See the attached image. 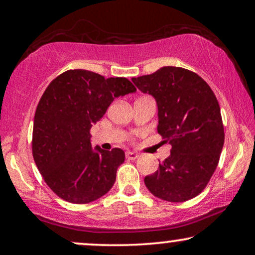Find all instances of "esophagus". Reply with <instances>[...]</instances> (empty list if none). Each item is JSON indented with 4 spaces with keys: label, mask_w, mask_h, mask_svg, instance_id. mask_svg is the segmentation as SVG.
I'll list each match as a JSON object with an SVG mask.
<instances>
[{
    "label": "esophagus",
    "mask_w": 255,
    "mask_h": 255,
    "mask_svg": "<svg viewBox=\"0 0 255 255\" xmlns=\"http://www.w3.org/2000/svg\"><path fill=\"white\" fill-rule=\"evenodd\" d=\"M125 156H127V159L128 160H135L138 158V154L135 152H131V151H128L127 153H125Z\"/></svg>",
    "instance_id": "obj_1"
}]
</instances>
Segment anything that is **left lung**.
<instances>
[{
  "instance_id": "8db88e82",
  "label": "left lung",
  "mask_w": 255,
  "mask_h": 255,
  "mask_svg": "<svg viewBox=\"0 0 255 255\" xmlns=\"http://www.w3.org/2000/svg\"><path fill=\"white\" fill-rule=\"evenodd\" d=\"M132 81L158 104V132L172 145L170 155L145 177L147 189L168 202L201 194L217 168L224 145L221 108L214 92L196 73L166 66Z\"/></svg>"
}]
</instances>
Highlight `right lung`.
<instances>
[{
	"mask_svg": "<svg viewBox=\"0 0 255 255\" xmlns=\"http://www.w3.org/2000/svg\"><path fill=\"white\" fill-rule=\"evenodd\" d=\"M135 90L128 79L85 69H69L48 85L34 114L32 154L44 181L62 200L86 204L114 186L124 151L93 149L90 128L116 97Z\"/></svg>",
	"mask_w": 255,
	"mask_h": 255,
	"instance_id": "right-lung-1",
	"label": "right lung"
}]
</instances>
